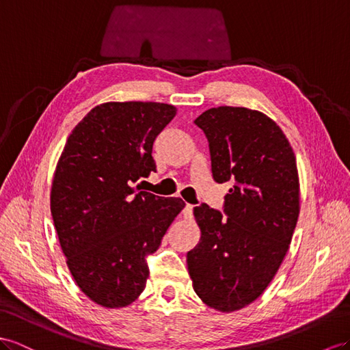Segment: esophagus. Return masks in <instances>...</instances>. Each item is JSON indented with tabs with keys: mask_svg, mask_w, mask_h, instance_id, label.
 <instances>
[{
	"mask_svg": "<svg viewBox=\"0 0 350 350\" xmlns=\"http://www.w3.org/2000/svg\"><path fill=\"white\" fill-rule=\"evenodd\" d=\"M192 213H193V205L186 204L185 208H183V217L185 219H191L192 217Z\"/></svg>",
	"mask_w": 350,
	"mask_h": 350,
	"instance_id": "1",
	"label": "esophagus"
}]
</instances>
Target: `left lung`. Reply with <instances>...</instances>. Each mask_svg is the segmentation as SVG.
I'll list each match as a JSON object with an SVG mask.
<instances>
[{"mask_svg": "<svg viewBox=\"0 0 350 350\" xmlns=\"http://www.w3.org/2000/svg\"><path fill=\"white\" fill-rule=\"evenodd\" d=\"M195 124L208 140L214 182H232L220 211L201 204L200 243L187 253L196 295L219 312L253 303L288 252L300 213V183L288 139L248 107L219 106Z\"/></svg>", "mask_w": 350, "mask_h": 350, "instance_id": "left-lung-1", "label": "left lung"}]
</instances>
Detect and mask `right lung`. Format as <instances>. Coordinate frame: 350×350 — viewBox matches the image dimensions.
<instances>
[{"label": "right lung", "mask_w": 350, "mask_h": 350, "mask_svg": "<svg viewBox=\"0 0 350 350\" xmlns=\"http://www.w3.org/2000/svg\"><path fill=\"white\" fill-rule=\"evenodd\" d=\"M173 105L107 102L69 134L51 183L50 208L74 281L107 309L125 308L145 290L146 256L155 253L180 198L134 187L157 172L152 146L176 116Z\"/></svg>", "instance_id": "add662e5"}]
</instances>
